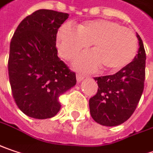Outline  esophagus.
Returning a JSON list of instances; mask_svg holds the SVG:
<instances>
[{"instance_id": "obj_1", "label": "esophagus", "mask_w": 153, "mask_h": 153, "mask_svg": "<svg viewBox=\"0 0 153 153\" xmlns=\"http://www.w3.org/2000/svg\"><path fill=\"white\" fill-rule=\"evenodd\" d=\"M83 78H84V76L83 75H82L81 73H76V81L77 82H81Z\"/></svg>"}]
</instances>
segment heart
<instances>
[{
	"label": "heart",
	"mask_w": 153,
	"mask_h": 153,
	"mask_svg": "<svg viewBox=\"0 0 153 153\" xmlns=\"http://www.w3.org/2000/svg\"><path fill=\"white\" fill-rule=\"evenodd\" d=\"M56 44L66 60L75 58L91 44L93 52L82 54L76 61V66L86 71H94L100 65L105 71H118L134 60L138 50V39L132 30L105 19L88 20L76 28L65 23L57 31Z\"/></svg>",
	"instance_id": "1"
}]
</instances>
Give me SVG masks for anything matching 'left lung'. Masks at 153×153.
I'll return each mask as SVG.
<instances>
[{
    "label": "left lung",
    "mask_w": 153,
    "mask_h": 153,
    "mask_svg": "<svg viewBox=\"0 0 153 153\" xmlns=\"http://www.w3.org/2000/svg\"><path fill=\"white\" fill-rule=\"evenodd\" d=\"M140 48L134 59L114 75L95 77L98 90L89 99V111L97 123L118 126L131 117L140 100L146 76V51L137 33Z\"/></svg>",
    "instance_id": "8db88e82"
}]
</instances>
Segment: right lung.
<instances>
[{
  "label": "right lung",
  "mask_w": 153,
  "mask_h": 153,
  "mask_svg": "<svg viewBox=\"0 0 153 153\" xmlns=\"http://www.w3.org/2000/svg\"><path fill=\"white\" fill-rule=\"evenodd\" d=\"M69 14L39 9L23 19L10 42L8 76L20 110L34 119L55 116L58 97L76 83V73L57 57L58 28Z\"/></svg>",
  "instance_id": "1"
}]
</instances>
